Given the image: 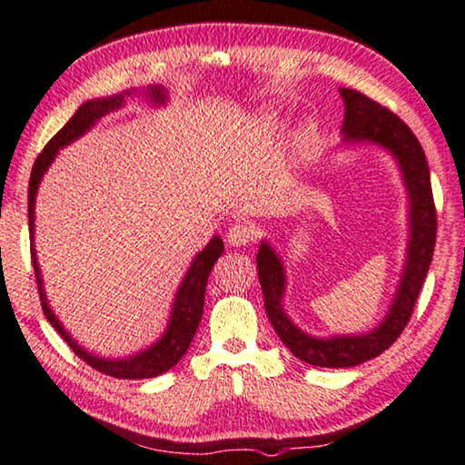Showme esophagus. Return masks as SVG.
<instances>
[{
    "mask_svg": "<svg viewBox=\"0 0 465 465\" xmlns=\"http://www.w3.org/2000/svg\"><path fill=\"white\" fill-rule=\"evenodd\" d=\"M253 239H255V231L247 224H234L228 228L226 232V242L231 247L249 245V242H253Z\"/></svg>",
    "mask_w": 465,
    "mask_h": 465,
    "instance_id": "34e87169",
    "label": "esophagus"
}]
</instances>
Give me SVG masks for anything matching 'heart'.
I'll use <instances>...</instances> for the list:
<instances>
[{
  "label": "heart",
  "instance_id": "b5f03b06",
  "mask_svg": "<svg viewBox=\"0 0 465 465\" xmlns=\"http://www.w3.org/2000/svg\"><path fill=\"white\" fill-rule=\"evenodd\" d=\"M268 125H273V119H268Z\"/></svg>",
  "mask_w": 465,
  "mask_h": 465
}]
</instances>
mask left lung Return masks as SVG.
<instances>
[{
	"label": "left lung",
	"instance_id": "8db88e82",
	"mask_svg": "<svg viewBox=\"0 0 465 465\" xmlns=\"http://www.w3.org/2000/svg\"><path fill=\"white\" fill-rule=\"evenodd\" d=\"M340 94L346 104L344 125H341L344 142L379 143L390 150L400 164L410 197V245L406 268L390 313L375 330L362 336L313 338L301 331L284 313V265L268 242H262L257 251V270H260L257 273H260L265 313L270 317L272 327L296 359L327 369H346L367 362L385 352L400 338L412 317L437 241V210L432 200L429 163L412 129L390 109L364 96L359 90L340 88Z\"/></svg>",
	"mask_w": 465,
	"mask_h": 465
}]
</instances>
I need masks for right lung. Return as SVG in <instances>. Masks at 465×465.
I'll list each match as a JSON object with an SVG mask.
<instances>
[{
  "instance_id": "add662e5",
  "label": "right lung",
  "mask_w": 465,
  "mask_h": 465,
  "mask_svg": "<svg viewBox=\"0 0 465 465\" xmlns=\"http://www.w3.org/2000/svg\"><path fill=\"white\" fill-rule=\"evenodd\" d=\"M132 93H124V94H115L109 98H96V101H88L84 103L78 111L74 113L72 119L59 129V132L53 135L49 140L47 146L43 148V152L36 156L33 173H30V181H28V231H30V239L35 237V197H36V189H39V183L43 179L45 171L49 169V164L53 163V158L57 156L59 148L67 146L74 140H78L82 134H86L90 127L94 125V121L101 119L106 113L113 109H119L121 104L125 103V96ZM150 98L152 103H164L166 94L164 88L161 86H150ZM224 251V242L220 241V237L212 239L200 255L195 257L192 268L187 270L185 278L179 286V292L174 296V304H173V313H171V322L166 331L163 333V338L156 341L154 346H150L143 352H138L135 356H129V359H119V361H106V359H98V356L90 354L84 350L82 346L75 344V341L70 338L64 327H61L59 319L53 313L47 296H45L43 291V278H41V270L39 263H36V255H35V245H30V257H33V268H35V276H36V286H39V296H41V307L43 313L47 317V322L55 327L59 331V336L67 341L75 354L80 359L90 364V367L96 369L103 375L115 377V379H150V377H158L173 369L177 364L183 354L187 352L189 344L197 331V325L202 322V313H203V296H205V284H208V276L212 268L220 255Z\"/></svg>"
}]
</instances>
